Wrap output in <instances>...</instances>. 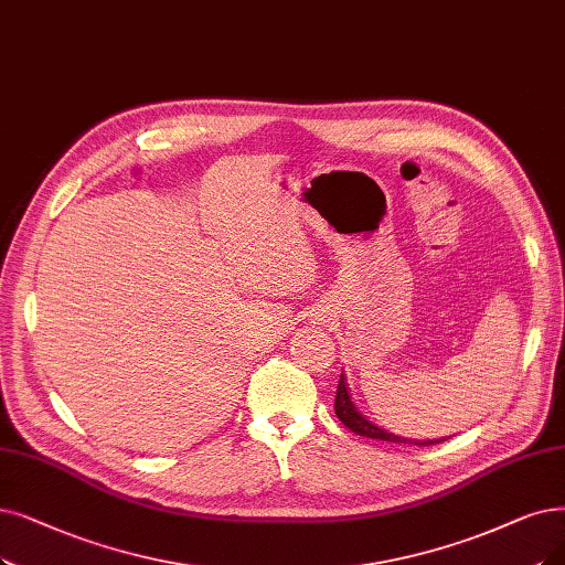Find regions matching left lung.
<instances>
[{
    "instance_id": "left-lung-1",
    "label": "left lung",
    "mask_w": 565,
    "mask_h": 565,
    "mask_svg": "<svg viewBox=\"0 0 565 565\" xmlns=\"http://www.w3.org/2000/svg\"><path fill=\"white\" fill-rule=\"evenodd\" d=\"M333 411H335V417L341 419L352 434L364 436V438L387 440V443H405V445H436V443H443V440L449 438L447 436V438H434V440H417V438H405V436L392 434V431H387V428L377 426L366 415H361V411H356V405H354V401L350 396V390H348V380H345L343 373H341V380H338Z\"/></svg>"
}]
</instances>
